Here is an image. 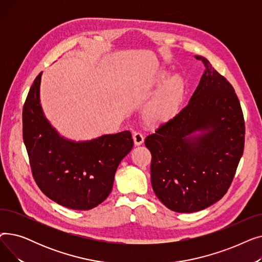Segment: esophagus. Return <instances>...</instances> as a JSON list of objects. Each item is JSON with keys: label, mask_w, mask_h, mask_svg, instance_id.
I'll return each mask as SVG.
<instances>
[{"label": "esophagus", "mask_w": 262, "mask_h": 262, "mask_svg": "<svg viewBox=\"0 0 262 262\" xmlns=\"http://www.w3.org/2000/svg\"><path fill=\"white\" fill-rule=\"evenodd\" d=\"M133 139H134V143L135 145H141L143 142H144V137L141 133L137 132L134 134L133 136Z\"/></svg>", "instance_id": "esophagus-1"}]
</instances>
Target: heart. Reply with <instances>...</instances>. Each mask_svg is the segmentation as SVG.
Returning a JSON list of instances; mask_svg holds the SVG:
<instances>
[{
  "label": "heart",
  "instance_id": "1",
  "mask_svg": "<svg viewBox=\"0 0 262 262\" xmlns=\"http://www.w3.org/2000/svg\"><path fill=\"white\" fill-rule=\"evenodd\" d=\"M168 73L162 72L156 78V84L167 78ZM186 92V82L181 75L170 77L159 88L145 108L146 118L155 123H162L172 119L180 110Z\"/></svg>",
  "mask_w": 262,
  "mask_h": 262
}]
</instances>
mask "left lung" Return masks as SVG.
<instances>
[{
	"label": "left lung",
	"mask_w": 262,
	"mask_h": 262,
	"mask_svg": "<svg viewBox=\"0 0 262 262\" xmlns=\"http://www.w3.org/2000/svg\"><path fill=\"white\" fill-rule=\"evenodd\" d=\"M194 57L205 71L188 105L144 141L152 154L155 194L169 209L188 213L224 196L242 157L245 135L232 86L205 57Z\"/></svg>",
	"instance_id": "obj_1"
}]
</instances>
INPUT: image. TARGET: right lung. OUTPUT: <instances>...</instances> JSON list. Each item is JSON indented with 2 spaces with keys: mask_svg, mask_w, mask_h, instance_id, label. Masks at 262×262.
Masks as SVG:
<instances>
[{
  "mask_svg": "<svg viewBox=\"0 0 262 262\" xmlns=\"http://www.w3.org/2000/svg\"><path fill=\"white\" fill-rule=\"evenodd\" d=\"M41 72L23 107V141L35 181L43 193L63 207L89 210L112 192L121 160L133 148L128 130L87 141L60 136L40 104Z\"/></svg>",
  "mask_w": 262,
  "mask_h": 262,
  "instance_id": "add662e5",
  "label": "right lung"
}]
</instances>
